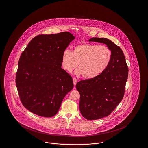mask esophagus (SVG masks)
Listing matches in <instances>:
<instances>
[{"label": "esophagus", "instance_id": "34e87169", "mask_svg": "<svg viewBox=\"0 0 148 148\" xmlns=\"http://www.w3.org/2000/svg\"><path fill=\"white\" fill-rule=\"evenodd\" d=\"M73 84H74V85L75 86V85H76V84H77V79H76V78H75V77H73Z\"/></svg>", "mask_w": 148, "mask_h": 148}]
</instances>
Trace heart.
<instances>
[{"mask_svg": "<svg viewBox=\"0 0 148 148\" xmlns=\"http://www.w3.org/2000/svg\"><path fill=\"white\" fill-rule=\"evenodd\" d=\"M112 53L107 46L92 44H82L75 46L72 51L65 50L62 57L64 69L71 72L79 64L77 74L86 79L100 75L108 67Z\"/></svg>", "mask_w": 148, "mask_h": 148, "instance_id": "1", "label": "heart"}]
</instances>
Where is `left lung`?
I'll return each mask as SVG.
<instances>
[{"label": "left lung", "mask_w": 148, "mask_h": 148, "mask_svg": "<svg viewBox=\"0 0 148 148\" xmlns=\"http://www.w3.org/2000/svg\"><path fill=\"white\" fill-rule=\"evenodd\" d=\"M89 41L105 44L112 53L108 67L98 76L81 80L76 85L80 94L79 110L88 120L110 114L123 98L128 68L122 49L110 40L93 38Z\"/></svg>", "instance_id": "8db88e82"}]
</instances>
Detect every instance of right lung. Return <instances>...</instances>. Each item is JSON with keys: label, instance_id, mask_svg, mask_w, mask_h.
Segmentation results:
<instances>
[{"label": "right lung", "instance_id": "1", "mask_svg": "<svg viewBox=\"0 0 148 148\" xmlns=\"http://www.w3.org/2000/svg\"><path fill=\"white\" fill-rule=\"evenodd\" d=\"M75 36L69 32L39 35L31 40L18 61L16 84L22 105L31 112L51 117L73 88L62 57Z\"/></svg>", "mask_w": 148, "mask_h": 148}]
</instances>
